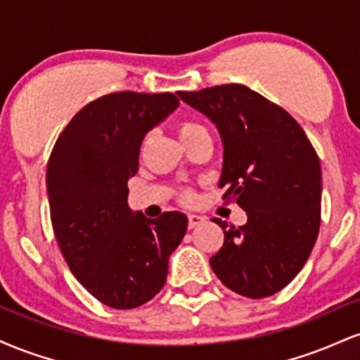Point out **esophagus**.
<instances>
[{
  "instance_id": "obj_1",
  "label": "esophagus",
  "mask_w": 360,
  "mask_h": 360,
  "mask_svg": "<svg viewBox=\"0 0 360 360\" xmlns=\"http://www.w3.org/2000/svg\"><path fill=\"white\" fill-rule=\"evenodd\" d=\"M205 221V217H200V214H189L188 217V229H196L198 225H201V223Z\"/></svg>"
}]
</instances>
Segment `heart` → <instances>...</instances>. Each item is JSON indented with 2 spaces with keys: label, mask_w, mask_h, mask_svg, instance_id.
<instances>
[{
  "label": "heart",
  "mask_w": 360,
  "mask_h": 360,
  "mask_svg": "<svg viewBox=\"0 0 360 360\" xmlns=\"http://www.w3.org/2000/svg\"><path fill=\"white\" fill-rule=\"evenodd\" d=\"M205 131L208 130H206L201 123H196V122H183L179 127H177V135H179V139L183 140V143H188L189 140L196 139L198 135L205 134ZM184 200H189L188 194L184 196Z\"/></svg>",
  "instance_id": "obj_1"
}]
</instances>
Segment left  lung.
Masks as SVG:
<instances>
[{"label":"left lung","instance_id":"obj_1","mask_svg":"<svg viewBox=\"0 0 360 360\" xmlns=\"http://www.w3.org/2000/svg\"><path fill=\"white\" fill-rule=\"evenodd\" d=\"M179 98L217 125L223 142L218 186L247 213L242 226L213 218L225 233L210 259L226 288L267 298L303 269L320 230L321 167L307 134L286 110L243 84Z\"/></svg>","mask_w":360,"mask_h":360}]
</instances>
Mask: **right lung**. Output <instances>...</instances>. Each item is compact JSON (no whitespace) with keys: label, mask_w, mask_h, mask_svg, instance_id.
I'll list each match as a JSON object with an SVG mask.
<instances>
[{"label":"right lung","mask_w":360,"mask_h":360,"mask_svg":"<svg viewBox=\"0 0 360 360\" xmlns=\"http://www.w3.org/2000/svg\"><path fill=\"white\" fill-rule=\"evenodd\" d=\"M177 106L172 93L105 94L74 115L52 148L47 193L57 243L76 279L110 308L154 298L186 233L184 213L152 220L127 203L143 137Z\"/></svg>","instance_id":"1"}]
</instances>
